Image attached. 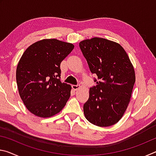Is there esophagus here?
<instances>
[{
    "label": "esophagus",
    "mask_w": 156,
    "mask_h": 156,
    "mask_svg": "<svg viewBox=\"0 0 156 156\" xmlns=\"http://www.w3.org/2000/svg\"><path fill=\"white\" fill-rule=\"evenodd\" d=\"M72 87V89H73V90H77L80 87V84H73Z\"/></svg>",
    "instance_id": "1"
}]
</instances>
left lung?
I'll return each instance as SVG.
<instances>
[{
    "label": "left lung",
    "mask_w": 156,
    "mask_h": 156,
    "mask_svg": "<svg viewBox=\"0 0 156 156\" xmlns=\"http://www.w3.org/2000/svg\"><path fill=\"white\" fill-rule=\"evenodd\" d=\"M79 46L89 69L98 76L83 106L86 119L94 125L109 126L119 121L130 102L135 72L120 44L102 38L81 41Z\"/></svg>",
    "instance_id": "8db88e82"
}]
</instances>
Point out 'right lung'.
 I'll return each instance as SVG.
<instances>
[{
	"label": "right lung",
	"mask_w": 156,
	"mask_h": 156,
	"mask_svg": "<svg viewBox=\"0 0 156 156\" xmlns=\"http://www.w3.org/2000/svg\"><path fill=\"white\" fill-rule=\"evenodd\" d=\"M73 48L72 43L43 39L23 53L16 68V83L21 99L31 113L49 118L65 106L72 87L60 81V67Z\"/></svg>",
	"instance_id": "right-lung-1"
}]
</instances>
